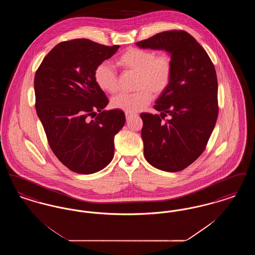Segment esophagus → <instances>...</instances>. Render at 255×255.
<instances>
[{
  "instance_id": "1",
  "label": "esophagus",
  "mask_w": 255,
  "mask_h": 255,
  "mask_svg": "<svg viewBox=\"0 0 255 255\" xmlns=\"http://www.w3.org/2000/svg\"><path fill=\"white\" fill-rule=\"evenodd\" d=\"M135 115L134 114H130V113H125V117H126V120L127 121H129V120H131L132 118H133Z\"/></svg>"
}]
</instances>
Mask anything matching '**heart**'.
Here are the masks:
<instances>
[{
  "instance_id": "b5f03b06",
  "label": "heart",
  "mask_w": 255,
  "mask_h": 255,
  "mask_svg": "<svg viewBox=\"0 0 255 255\" xmlns=\"http://www.w3.org/2000/svg\"><path fill=\"white\" fill-rule=\"evenodd\" d=\"M117 62L125 72L137 73L135 89L138 91L113 97L111 106L114 109L130 114L143 109L152 100V92L159 96L169 88L172 82L173 59L166 51L157 53L152 49L129 48L119 56ZM95 80L97 86L108 94H115L119 90V75L107 62L97 66Z\"/></svg>"
}]
</instances>
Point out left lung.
<instances>
[{
  "mask_svg": "<svg viewBox=\"0 0 255 255\" xmlns=\"http://www.w3.org/2000/svg\"><path fill=\"white\" fill-rule=\"evenodd\" d=\"M142 49H164L173 59V78L154 108L141 114L144 157L154 167L178 172L199 158L218 118V82L204 48L184 30H168L135 43ZM167 115L169 120H162Z\"/></svg>",
  "mask_w": 255,
  "mask_h": 255,
  "instance_id": "8db88e82",
  "label": "left lung"
}]
</instances>
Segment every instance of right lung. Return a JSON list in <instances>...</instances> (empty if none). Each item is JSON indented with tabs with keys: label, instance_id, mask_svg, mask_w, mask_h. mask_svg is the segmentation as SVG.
Instances as JSON below:
<instances>
[{
	"label": "right lung",
	"instance_id": "add662e5",
	"mask_svg": "<svg viewBox=\"0 0 255 255\" xmlns=\"http://www.w3.org/2000/svg\"><path fill=\"white\" fill-rule=\"evenodd\" d=\"M119 48L89 39L64 41L35 73V108L49 147L75 173L106 167L114 157L115 135L125 124L121 110L103 111L109 100L95 80L97 66Z\"/></svg>",
	"mask_w": 255,
	"mask_h": 255
}]
</instances>
